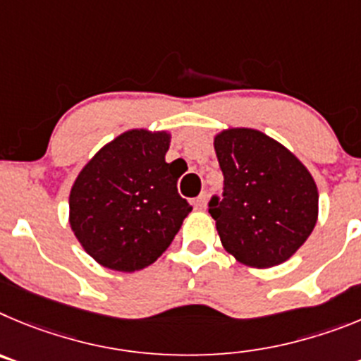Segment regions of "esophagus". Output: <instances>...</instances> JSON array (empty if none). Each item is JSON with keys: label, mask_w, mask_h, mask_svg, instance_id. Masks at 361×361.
Instances as JSON below:
<instances>
[{"label": "esophagus", "mask_w": 361, "mask_h": 361, "mask_svg": "<svg viewBox=\"0 0 361 361\" xmlns=\"http://www.w3.org/2000/svg\"><path fill=\"white\" fill-rule=\"evenodd\" d=\"M207 200H209V194L201 192L200 196L194 200V207H196L197 210H204V207H207Z\"/></svg>", "instance_id": "esophagus-1"}]
</instances>
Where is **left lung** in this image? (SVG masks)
Here are the masks:
<instances>
[{
  "mask_svg": "<svg viewBox=\"0 0 361 361\" xmlns=\"http://www.w3.org/2000/svg\"><path fill=\"white\" fill-rule=\"evenodd\" d=\"M225 176L223 200L210 201L221 245L241 264L274 268L306 243L318 219V188L288 147L259 129L214 136Z\"/></svg>",
  "mask_w": 361,
  "mask_h": 361,
  "instance_id": "1",
  "label": "left lung"
}]
</instances>
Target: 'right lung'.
Here are the masks:
<instances>
[{
	"mask_svg": "<svg viewBox=\"0 0 361 361\" xmlns=\"http://www.w3.org/2000/svg\"><path fill=\"white\" fill-rule=\"evenodd\" d=\"M171 133L128 129L100 147L70 190V228L90 257L115 271L157 261L192 210L181 173L165 161Z\"/></svg>",
	"mask_w": 361,
	"mask_h": 361,
	"instance_id": "obj_1",
	"label": "right lung"
}]
</instances>
